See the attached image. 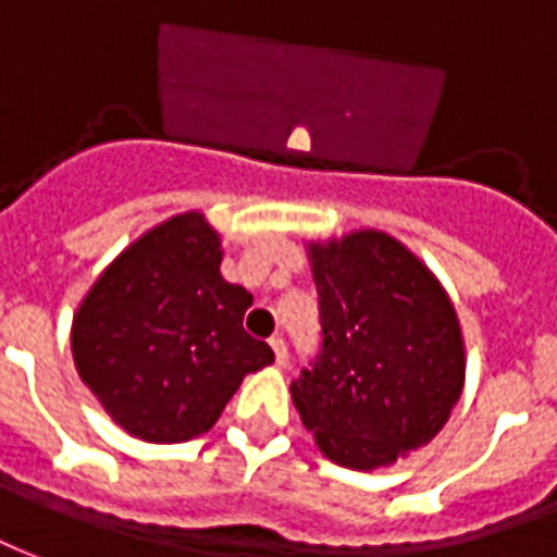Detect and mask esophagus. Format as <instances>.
Returning <instances> with one entry per match:
<instances>
[{
  "instance_id": "obj_1",
  "label": "esophagus",
  "mask_w": 557,
  "mask_h": 557,
  "mask_svg": "<svg viewBox=\"0 0 557 557\" xmlns=\"http://www.w3.org/2000/svg\"><path fill=\"white\" fill-rule=\"evenodd\" d=\"M270 347L275 352V364L287 368V344H284V338H270Z\"/></svg>"
}]
</instances>
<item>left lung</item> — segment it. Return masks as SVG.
Wrapping results in <instances>:
<instances>
[{"instance_id": "left-lung-1", "label": "left lung", "mask_w": 557, "mask_h": 557, "mask_svg": "<svg viewBox=\"0 0 557 557\" xmlns=\"http://www.w3.org/2000/svg\"><path fill=\"white\" fill-rule=\"evenodd\" d=\"M323 344L290 395L329 460L371 472L428 445L457 407L466 347L440 278L383 231L308 243Z\"/></svg>"}]
</instances>
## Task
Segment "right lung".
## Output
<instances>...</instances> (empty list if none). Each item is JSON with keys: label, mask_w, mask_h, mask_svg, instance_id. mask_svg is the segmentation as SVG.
Segmentation results:
<instances>
[{"label": "right lung", "mask_w": 557, "mask_h": 557, "mask_svg": "<svg viewBox=\"0 0 557 557\" xmlns=\"http://www.w3.org/2000/svg\"><path fill=\"white\" fill-rule=\"evenodd\" d=\"M222 239L201 213L141 234L73 314L76 371L117 428L186 442L213 428L243 376L273 362L243 329L251 294L219 273Z\"/></svg>", "instance_id": "1"}]
</instances>
